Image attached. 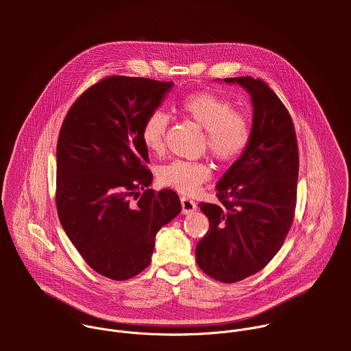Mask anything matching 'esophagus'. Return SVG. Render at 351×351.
<instances>
[{"label": "esophagus", "instance_id": "obj_1", "mask_svg": "<svg viewBox=\"0 0 351 351\" xmlns=\"http://www.w3.org/2000/svg\"><path fill=\"white\" fill-rule=\"evenodd\" d=\"M180 202H182V213L183 214H190L197 210V204L193 202V199H190L187 197H182Z\"/></svg>", "mask_w": 351, "mask_h": 351}]
</instances>
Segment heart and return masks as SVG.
<instances>
[{
    "mask_svg": "<svg viewBox=\"0 0 351 351\" xmlns=\"http://www.w3.org/2000/svg\"><path fill=\"white\" fill-rule=\"evenodd\" d=\"M182 114L206 130V147L221 164L237 161L252 138V125L245 115L234 111L228 98L215 93L202 91L184 97L180 103ZM169 117L156 110L143 122L140 136L149 153L160 154L165 148V134ZM213 175L206 162L173 160L157 171L161 184L182 194H193Z\"/></svg>",
    "mask_w": 351,
    "mask_h": 351,
    "instance_id": "1",
    "label": "heart"
}]
</instances>
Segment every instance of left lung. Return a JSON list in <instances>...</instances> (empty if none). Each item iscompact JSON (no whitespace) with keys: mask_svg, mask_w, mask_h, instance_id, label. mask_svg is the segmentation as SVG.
I'll list each match as a JSON object with an SVG mask.
<instances>
[{"mask_svg":"<svg viewBox=\"0 0 351 351\" xmlns=\"http://www.w3.org/2000/svg\"><path fill=\"white\" fill-rule=\"evenodd\" d=\"M223 80L240 84L252 95V138L217 184L221 204H198L210 229L195 247V260L213 279L233 283L261 271L290 230L298 147L289 111L264 80L252 76Z\"/></svg>","mask_w":351,"mask_h":351,"instance_id":"obj_1","label":"left lung"}]
</instances>
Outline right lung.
Returning a JSON list of instances; mask_svg holds the SVG:
<instances>
[{"label": "right lung", "instance_id": "obj_1", "mask_svg": "<svg viewBox=\"0 0 351 351\" xmlns=\"http://www.w3.org/2000/svg\"><path fill=\"white\" fill-rule=\"evenodd\" d=\"M172 82L108 76L69 108L57 144L56 202L79 254L99 275L126 280L152 263L157 232L180 211L179 195L148 186L140 130ZM143 190L140 196L138 191ZM138 197L132 206L130 198Z\"/></svg>", "mask_w": 351, "mask_h": 351}]
</instances>
